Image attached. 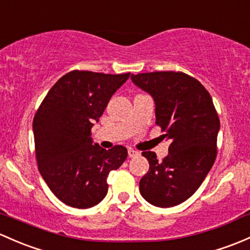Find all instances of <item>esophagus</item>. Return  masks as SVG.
<instances>
[{
  "label": "esophagus",
  "mask_w": 250,
  "mask_h": 250,
  "mask_svg": "<svg viewBox=\"0 0 250 250\" xmlns=\"http://www.w3.org/2000/svg\"><path fill=\"white\" fill-rule=\"evenodd\" d=\"M139 152H136V151H134V149H128V157H129V158H134V157H138L139 156Z\"/></svg>",
  "instance_id": "esophagus-1"
}]
</instances>
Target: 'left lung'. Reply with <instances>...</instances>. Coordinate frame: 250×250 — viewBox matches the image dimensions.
<instances>
[{"instance_id":"left-lung-1","label":"left lung","mask_w":250,"mask_h":250,"mask_svg":"<svg viewBox=\"0 0 250 250\" xmlns=\"http://www.w3.org/2000/svg\"><path fill=\"white\" fill-rule=\"evenodd\" d=\"M134 85L151 94L156 123L171 141L169 154L158 162L154 152H143L149 163L140 180L143 198L157 207H172L190 198L211 170L217 156L220 123L208 91L182 72L130 75Z\"/></svg>"}]
</instances>
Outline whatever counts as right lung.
Listing matches in <instances>:
<instances>
[{
  "label": "right lung",
  "instance_id": "right-lung-1",
  "mask_svg": "<svg viewBox=\"0 0 250 250\" xmlns=\"http://www.w3.org/2000/svg\"><path fill=\"white\" fill-rule=\"evenodd\" d=\"M73 70L50 88L33 118L38 169L50 190L75 208H90L107 193V176L128 156L93 144L91 129L112 94L129 78Z\"/></svg>",
  "mask_w": 250,
  "mask_h": 250
}]
</instances>
